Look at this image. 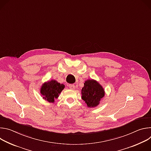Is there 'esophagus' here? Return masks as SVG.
Masks as SVG:
<instances>
[{"mask_svg":"<svg viewBox=\"0 0 151 151\" xmlns=\"http://www.w3.org/2000/svg\"><path fill=\"white\" fill-rule=\"evenodd\" d=\"M69 88L71 89V90H74V89L75 88V86L74 84H70V85H69Z\"/></svg>","mask_w":151,"mask_h":151,"instance_id":"obj_1","label":"esophagus"}]
</instances>
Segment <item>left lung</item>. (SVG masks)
I'll return each instance as SVG.
<instances>
[{"label":"left lung","mask_w":151,"mask_h":151,"mask_svg":"<svg viewBox=\"0 0 151 151\" xmlns=\"http://www.w3.org/2000/svg\"><path fill=\"white\" fill-rule=\"evenodd\" d=\"M82 99L88 107H96L104 96V91L101 86L94 80H87L82 89Z\"/></svg>","instance_id":"1"}]
</instances>
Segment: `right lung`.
Here are the masks:
<instances>
[{
    "label": "right lung",
    "mask_w": 151,
    "mask_h": 151,
    "mask_svg": "<svg viewBox=\"0 0 151 151\" xmlns=\"http://www.w3.org/2000/svg\"><path fill=\"white\" fill-rule=\"evenodd\" d=\"M64 88V85L58 83L56 81L52 80L43 84L41 87L40 93L43 98L49 102L53 103L54 99L58 97L59 94Z\"/></svg>",
    "instance_id": "add662e5"
}]
</instances>
